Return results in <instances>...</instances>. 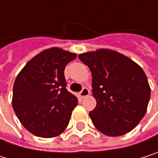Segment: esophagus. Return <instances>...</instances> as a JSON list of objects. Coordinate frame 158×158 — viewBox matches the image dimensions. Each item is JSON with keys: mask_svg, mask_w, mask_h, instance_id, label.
Wrapping results in <instances>:
<instances>
[{"mask_svg": "<svg viewBox=\"0 0 158 158\" xmlns=\"http://www.w3.org/2000/svg\"><path fill=\"white\" fill-rule=\"evenodd\" d=\"M89 95H90V91H89V89L87 87H84L82 89V91L79 93V96H80L81 98H85L88 97Z\"/></svg>", "mask_w": 158, "mask_h": 158, "instance_id": "obj_1", "label": "esophagus"}]
</instances>
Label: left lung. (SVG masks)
Instances as JSON below:
<instances>
[{
  "label": "left lung",
  "instance_id": "obj_1",
  "mask_svg": "<svg viewBox=\"0 0 158 158\" xmlns=\"http://www.w3.org/2000/svg\"><path fill=\"white\" fill-rule=\"evenodd\" d=\"M92 73L97 107L89 112L95 127L108 136L133 130L143 118L151 89L143 69L115 50L100 48L79 54Z\"/></svg>",
  "mask_w": 158,
  "mask_h": 158
}]
</instances>
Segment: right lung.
I'll list each match as a JSON object with an SVG mask.
<instances>
[{
	"label": "right lung",
	"mask_w": 158,
	"mask_h": 158,
	"mask_svg": "<svg viewBox=\"0 0 158 158\" xmlns=\"http://www.w3.org/2000/svg\"><path fill=\"white\" fill-rule=\"evenodd\" d=\"M75 53L45 49L18 73L13 88V109L23 126L36 136L52 138L68 126L77 98L66 89L64 69Z\"/></svg>",
	"instance_id": "1"
}]
</instances>
